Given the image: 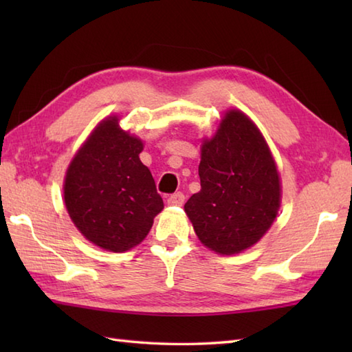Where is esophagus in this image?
I'll list each match as a JSON object with an SVG mask.
<instances>
[{"label": "esophagus", "mask_w": 352, "mask_h": 352, "mask_svg": "<svg viewBox=\"0 0 352 352\" xmlns=\"http://www.w3.org/2000/svg\"><path fill=\"white\" fill-rule=\"evenodd\" d=\"M169 206H183L184 204V193L183 192H175L168 198Z\"/></svg>", "instance_id": "obj_1"}]
</instances>
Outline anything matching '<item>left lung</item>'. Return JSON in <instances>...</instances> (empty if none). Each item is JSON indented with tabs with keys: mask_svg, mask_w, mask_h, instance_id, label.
Listing matches in <instances>:
<instances>
[{
	"mask_svg": "<svg viewBox=\"0 0 352 352\" xmlns=\"http://www.w3.org/2000/svg\"><path fill=\"white\" fill-rule=\"evenodd\" d=\"M201 190L188 199L198 239L219 254H237L260 241L280 207V178L257 126L239 110L223 116L201 148Z\"/></svg>",
	"mask_w": 352,
	"mask_h": 352,
	"instance_id": "left-lung-1",
	"label": "left lung"
}]
</instances>
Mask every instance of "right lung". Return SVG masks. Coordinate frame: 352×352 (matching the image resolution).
Here are the masks:
<instances>
[{"label":"right lung","mask_w":352,"mask_h":352,"mask_svg":"<svg viewBox=\"0 0 352 352\" xmlns=\"http://www.w3.org/2000/svg\"><path fill=\"white\" fill-rule=\"evenodd\" d=\"M142 149V140L110 118L96 126L66 172L71 219L104 250L122 252L140 243L163 208L151 172L139 159Z\"/></svg>","instance_id":"obj_1"}]
</instances>
